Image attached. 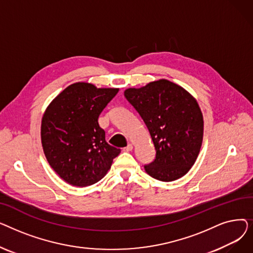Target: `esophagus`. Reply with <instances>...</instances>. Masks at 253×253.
Returning a JSON list of instances; mask_svg holds the SVG:
<instances>
[{"mask_svg": "<svg viewBox=\"0 0 253 253\" xmlns=\"http://www.w3.org/2000/svg\"><path fill=\"white\" fill-rule=\"evenodd\" d=\"M132 150H133V145H132L131 143H129L126 148H124L125 152H131Z\"/></svg>", "mask_w": 253, "mask_h": 253, "instance_id": "esophagus-1", "label": "esophagus"}]
</instances>
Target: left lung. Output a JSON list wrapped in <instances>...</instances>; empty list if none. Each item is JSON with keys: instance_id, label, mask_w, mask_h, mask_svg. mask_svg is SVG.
<instances>
[{"instance_id": "1", "label": "left lung", "mask_w": 253, "mask_h": 253, "mask_svg": "<svg viewBox=\"0 0 253 253\" xmlns=\"http://www.w3.org/2000/svg\"><path fill=\"white\" fill-rule=\"evenodd\" d=\"M124 95L147 125L155 145V160L144 165L147 173L161 181L188 173L203 139V116L197 100L164 79L129 88Z\"/></svg>"}]
</instances>
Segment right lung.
<instances>
[{
  "label": "right lung",
  "mask_w": 253,
  "mask_h": 253,
  "mask_svg": "<svg viewBox=\"0 0 253 253\" xmlns=\"http://www.w3.org/2000/svg\"><path fill=\"white\" fill-rule=\"evenodd\" d=\"M118 91L75 83L54 98L43 116L41 138L47 161L75 187L100 180L121 152L105 141L98 124L99 115Z\"/></svg>",
  "instance_id": "right-lung-1"
}]
</instances>
